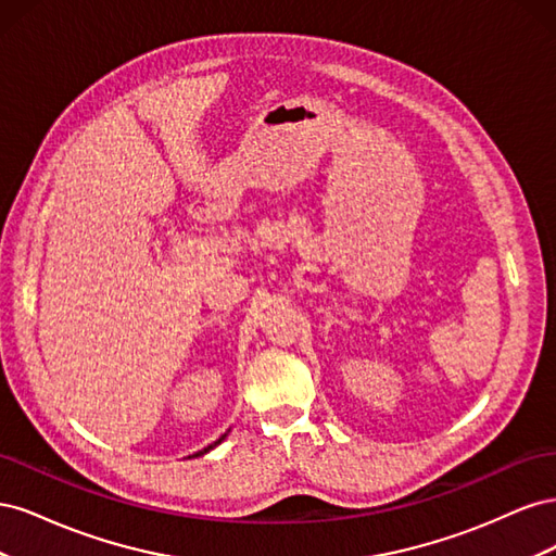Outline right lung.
<instances>
[{"mask_svg":"<svg viewBox=\"0 0 556 556\" xmlns=\"http://www.w3.org/2000/svg\"><path fill=\"white\" fill-rule=\"evenodd\" d=\"M225 435H227V433H223V435H220V439H217V441H215V443H211V445H208V447H204V450H199V452H197V454H192V457H199V454H204V452H208V450H213V447H215V445H217V443H223V441H225Z\"/></svg>","mask_w":556,"mask_h":556,"instance_id":"1","label":"right lung"}]
</instances>
